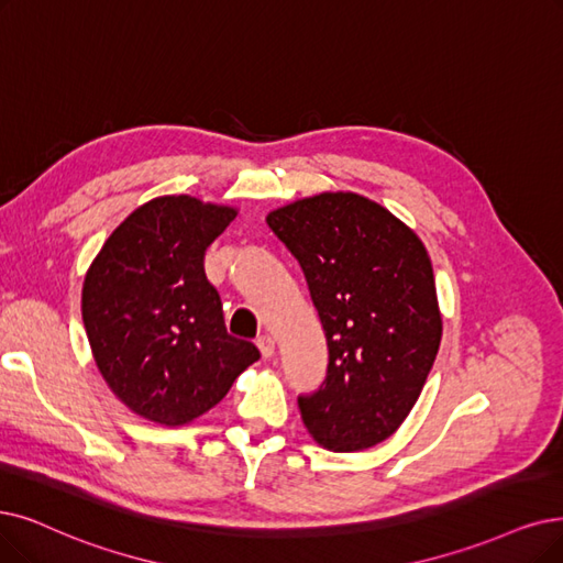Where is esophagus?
<instances>
[{
  "label": "esophagus",
  "instance_id": "1",
  "mask_svg": "<svg viewBox=\"0 0 563 563\" xmlns=\"http://www.w3.org/2000/svg\"><path fill=\"white\" fill-rule=\"evenodd\" d=\"M256 346H258V351H261V355L267 360V357H273L275 355V340L269 334H261L258 340H256Z\"/></svg>",
  "mask_w": 563,
  "mask_h": 563
}]
</instances>
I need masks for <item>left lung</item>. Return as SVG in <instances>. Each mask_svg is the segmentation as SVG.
<instances>
[{
	"instance_id": "left-lung-1",
	"label": "left lung",
	"mask_w": 563,
	"mask_h": 563,
	"mask_svg": "<svg viewBox=\"0 0 563 563\" xmlns=\"http://www.w3.org/2000/svg\"><path fill=\"white\" fill-rule=\"evenodd\" d=\"M300 263L328 340L321 388L298 407L313 441L365 451L397 432L441 344L432 261L393 212L351 191H325L267 214Z\"/></svg>"
}]
</instances>
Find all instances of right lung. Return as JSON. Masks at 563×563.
Here are the masks:
<instances>
[{
  "label": "right lung",
  "instance_id": "right-lung-1",
  "mask_svg": "<svg viewBox=\"0 0 563 563\" xmlns=\"http://www.w3.org/2000/svg\"><path fill=\"white\" fill-rule=\"evenodd\" d=\"M238 210L194 196H159L103 242L82 284V323L115 397L152 422L179 427L208 413L261 357L223 325L206 250Z\"/></svg>",
  "mask_w": 563,
  "mask_h": 563
}]
</instances>
